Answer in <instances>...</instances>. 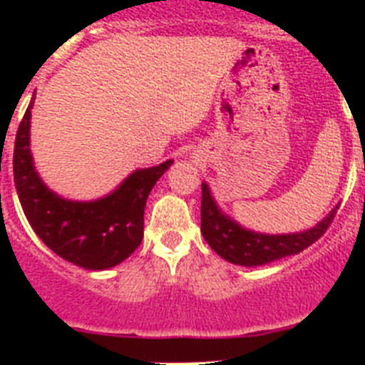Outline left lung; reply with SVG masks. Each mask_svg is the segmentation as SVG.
Wrapping results in <instances>:
<instances>
[{
  "label": "left lung",
  "instance_id": "1",
  "mask_svg": "<svg viewBox=\"0 0 365 365\" xmlns=\"http://www.w3.org/2000/svg\"><path fill=\"white\" fill-rule=\"evenodd\" d=\"M201 234L215 254L228 263L241 267H261L294 256L311 247L327 230L338 210V205L320 222L303 232L263 234L250 230L219 208L217 201L205 180L201 182Z\"/></svg>",
  "mask_w": 365,
  "mask_h": 365
}]
</instances>
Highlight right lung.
I'll list each match as a JSON object with an SVG mask.
<instances>
[{
	"label": "right lung",
	"instance_id": "add662e5",
	"mask_svg": "<svg viewBox=\"0 0 365 365\" xmlns=\"http://www.w3.org/2000/svg\"><path fill=\"white\" fill-rule=\"evenodd\" d=\"M32 96L14 144V185L29 225L47 247L86 270H106L130 257L144 235L148 195L173 160L138 168L108 195L73 201L58 195L36 172L31 151Z\"/></svg>",
	"mask_w": 365,
	"mask_h": 365
}]
</instances>
